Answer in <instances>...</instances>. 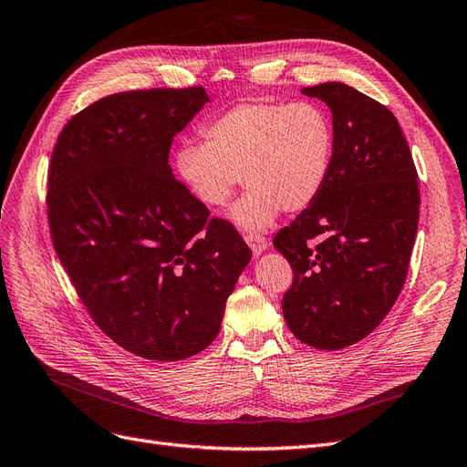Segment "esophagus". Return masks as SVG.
<instances>
[{
    "label": "esophagus",
    "instance_id": "esophagus-1",
    "mask_svg": "<svg viewBox=\"0 0 467 467\" xmlns=\"http://www.w3.org/2000/svg\"><path fill=\"white\" fill-rule=\"evenodd\" d=\"M245 242H247V245L251 247L253 255H255V257H259L261 253L268 247L266 237H263L261 234H245Z\"/></svg>",
    "mask_w": 467,
    "mask_h": 467
}]
</instances>
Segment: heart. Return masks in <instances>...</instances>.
Wrapping results in <instances>:
<instances>
[{
	"instance_id": "b5f03b06",
	"label": "heart",
	"mask_w": 467,
	"mask_h": 467,
	"mask_svg": "<svg viewBox=\"0 0 467 467\" xmlns=\"http://www.w3.org/2000/svg\"><path fill=\"white\" fill-rule=\"evenodd\" d=\"M204 144L175 153V175L196 201L222 208L239 185L247 187L230 220L244 232L271 228L280 210L312 204L327 181L333 160V124L312 101L237 103L202 130Z\"/></svg>"
}]
</instances>
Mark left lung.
I'll return each instance as SVG.
<instances>
[{
    "label": "left lung",
    "mask_w": 467,
    "mask_h": 467,
    "mask_svg": "<svg viewBox=\"0 0 467 467\" xmlns=\"http://www.w3.org/2000/svg\"><path fill=\"white\" fill-rule=\"evenodd\" d=\"M333 112V160L317 199L275 237L294 280L282 298L302 343L337 350L381 323L405 285L419 181L393 112L345 83L304 88Z\"/></svg>",
    "instance_id": "obj_1"
}]
</instances>
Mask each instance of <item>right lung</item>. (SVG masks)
Wrapping results in <instances>:
<instances>
[{
    "label": "right lung",
    "instance_id": "add662e5",
    "mask_svg": "<svg viewBox=\"0 0 467 467\" xmlns=\"http://www.w3.org/2000/svg\"><path fill=\"white\" fill-rule=\"evenodd\" d=\"M208 101L202 88L99 99L67 120L48 167L56 255L101 331L148 360H182L214 341L251 259L169 167L175 134Z\"/></svg>",
    "mask_w": 467,
    "mask_h": 467
}]
</instances>
